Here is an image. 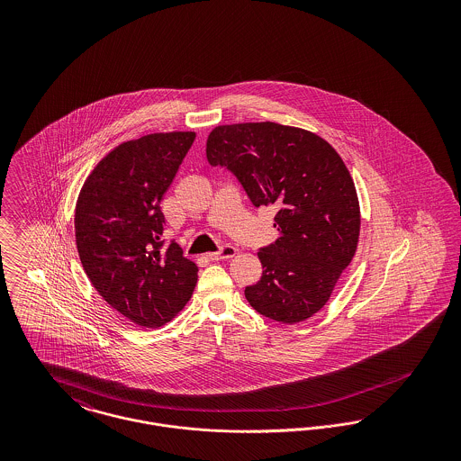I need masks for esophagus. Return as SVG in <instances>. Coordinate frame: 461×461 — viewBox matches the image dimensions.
Returning <instances> with one entry per match:
<instances>
[{
    "label": "esophagus",
    "instance_id": "1",
    "mask_svg": "<svg viewBox=\"0 0 461 461\" xmlns=\"http://www.w3.org/2000/svg\"><path fill=\"white\" fill-rule=\"evenodd\" d=\"M237 254H239L237 247H233V245H224V247L221 249L220 252L209 254L207 258H209L211 261H222V259H231V258H235Z\"/></svg>",
    "mask_w": 461,
    "mask_h": 461
}]
</instances>
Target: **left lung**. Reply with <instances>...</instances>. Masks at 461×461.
Masks as SVG:
<instances>
[{
	"instance_id": "obj_1",
	"label": "left lung",
	"mask_w": 461,
	"mask_h": 461,
	"mask_svg": "<svg viewBox=\"0 0 461 461\" xmlns=\"http://www.w3.org/2000/svg\"><path fill=\"white\" fill-rule=\"evenodd\" d=\"M207 160L237 176L256 207L278 212V239L258 258L263 276L245 286L249 304L275 321L294 325L329 303L356 254L359 202L335 149L314 132L276 122L214 128Z\"/></svg>"
}]
</instances>
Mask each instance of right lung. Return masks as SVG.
Returning <instances> with one entry per match:
<instances>
[{
  "instance_id": "right-lung-1",
  "label": "right lung",
  "mask_w": 461,
  "mask_h": 461,
  "mask_svg": "<svg viewBox=\"0 0 461 461\" xmlns=\"http://www.w3.org/2000/svg\"><path fill=\"white\" fill-rule=\"evenodd\" d=\"M194 140V131L154 132L121 143L91 171L76 203V245L89 282L145 329L171 321L197 285V264L160 239V202Z\"/></svg>"
}]
</instances>
